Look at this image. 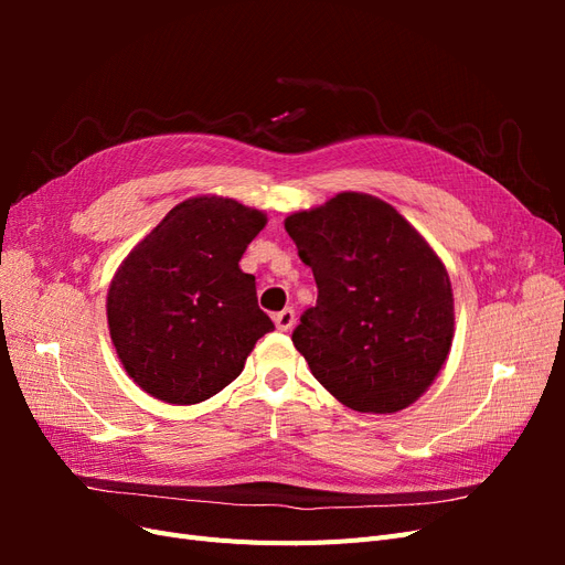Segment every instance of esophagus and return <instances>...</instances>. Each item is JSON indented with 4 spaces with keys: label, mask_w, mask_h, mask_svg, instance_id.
I'll return each instance as SVG.
<instances>
[{
    "label": "esophagus",
    "mask_w": 565,
    "mask_h": 565,
    "mask_svg": "<svg viewBox=\"0 0 565 565\" xmlns=\"http://www.w3.org/2000/svg\"><path fill=\"white\" fill-rule=\"evenodd\" d=\"M295 311L292 309H282L280 313H276L273 316V322H276V328L280 330V332H287V330H292V324H295Z\"/></svg>",
    "instance_id": "esophagus-1"
}]
</instances>
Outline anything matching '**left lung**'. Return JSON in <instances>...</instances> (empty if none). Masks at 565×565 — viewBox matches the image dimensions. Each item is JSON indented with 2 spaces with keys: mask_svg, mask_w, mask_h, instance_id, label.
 <instances>
[{
  "mask_svg": "<svg viewBox=\"0 0 565 565\" xmlns=\"http://www.w3.org/2000/svg\"><path fill=\"white\" fill-rule=\"evenodd\" d=\"M318 301L292 332L313 377L358 413L413 405L434 384L455 337L446 264L388 202L337 193L285 218Z\"/></svg>",
  "mask_w": 565,
  "mask_h": 565,
  "instance_id": "8db88e82",
  "label": "left lung"
}]
</instances>
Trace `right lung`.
Returning a JSON list of instances; mask_svg holds the SVG:
<instances>
[{
	"mask_svg": "<svg viewBox=\"0 0 565 565\" xmlns=\"http://www.w3.org/2000/svg\"><path fill=\"white\" fill-rule=\"evenodd\" d=\"M266 221L233 198H188L115 270L106 299L110 339L129 377L152 398H212L273 330L256 303L254 276L241 268Z\"/></svg>",
	"mask_w": 565,
	"mask_h": 565,
	"instance_id": "obj_1",
	"label": "right lung"
}]
</instances>
